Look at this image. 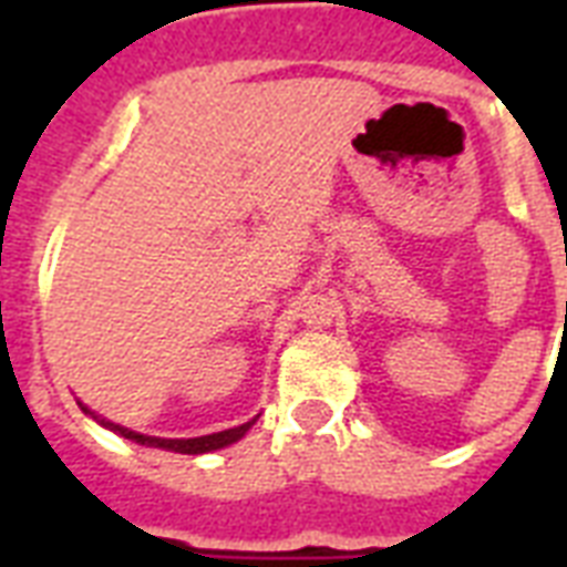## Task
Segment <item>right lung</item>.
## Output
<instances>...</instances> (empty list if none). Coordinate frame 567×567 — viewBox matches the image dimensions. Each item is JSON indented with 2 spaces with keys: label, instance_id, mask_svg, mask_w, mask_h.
<instances>
[{
  "label": "right lung",
  "instance_id": "obj_1",
  "mask_svg": "<svg viewBox=\"0 0 567 567\" xmlns=\"http://www.w3.org/2000/svg\"><path fill=\"white\" fill-rule=\"evenodd\" d=\"M84 414H93L87 405H82ZM93 421H100L105 430L117 432L123 439L135 441V444H144V447H162V450H171V453H188V456H199V453H212V450H220V447H229L235 444L238 439L247 435V430L256 423V417L247 423H240V426H231V430H223V432H212V435H199V439H155V435H141V432H132L126 426H120V423H111L100 414H93Z\"/></svg>",
  "mask_w": 567,
  "mask_h": 567
}]
</instances>
